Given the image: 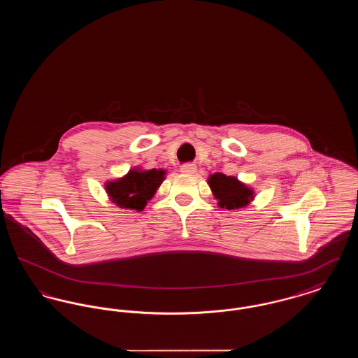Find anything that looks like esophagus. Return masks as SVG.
I'll return each instance as SVG.
<instances>
[{
  "label": "esophagus",
  "instance_id": "esophagus-1",
  "mask_svg": "<svg viewBox=\"0 0 358 358\" xmlns=\"http://www.w3.org/2000/svg\"><path fill=\"white\" fill-rule=\"evenodd\" d=\"M180 171L184 174H194L197 171V166L194 164H185L180 168Z\"/></svg>",
  "mask_w": 358,
  "mask_h": 358
}]
</instances>
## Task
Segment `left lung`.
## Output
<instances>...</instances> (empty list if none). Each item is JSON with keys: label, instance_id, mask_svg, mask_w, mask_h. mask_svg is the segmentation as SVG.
Segmentation results:
<instances>
[{"label": "left lung", "instance_id": "obj_1", "mask_svg": "<svg viewBox=\"0 0 358 358\" xmlns=\"http://www.w3.org/2000/svg\"><path fill=\"white\" fill-rule=\"evenodd\" d=\"M208 185L217 200V205L228 210L243 209L255 199V190L241 182L235 176L213 173L208 177Z\"/></svg>", "mask_w": 358, "mask_h": 358}]
</instances>
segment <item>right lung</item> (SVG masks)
Wrapping results in <instances>:
<instances>
[{
	"mask_svg": "<svg viewBox=\"0 0 358 358\" xmlns=\"http://www.w3.org/2000/svg\"><path fill=\"white\" fill-rule=\"evenodd\" d=\"M165 169L133 168L123 177L104 184L108 200L122 209L141 212L165 180Z\"/></svg>",
	"mask_w": 358,
	"mask_h": 358,
	"instance_id": "obj_1",
	"label": "right lung"
}]
</instances>
